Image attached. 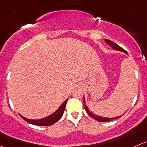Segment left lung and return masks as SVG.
<instances>
[{
	"mask_svg": "<svg viewBox=\"0 0 147 147\" xmlns=\"http://www.w3.org/2000/svg\"><path fill=\"white\" fill-rule=\"evenodd\" d=\"M105 42H106L107 44H108V45H110V46L112 48H113V49H115V50H117V51H121V52H123L124 53L127 54V52H126V51L124 50L123 49H122L121 47H119V45H116V43H114V42H113L112 41H110L108 40V39H105ZM128 55V54H127ZM83 102H84V108L85 109V111H86L87 113H88V115H89L90 116H91L92 118H93L94 119H95L96 121H100V122H108V121H113L115 120V119H119V118H120L121 116H118V117H115V118H105V117H102V116H98V115H95L94 114V113H92V112L90 111L89 110V108H88V107L86 105H85V98H83Z\"/></svg>",
	"mask_w": 147,
	"mask_h": 147,
	"instance_id": "left-lung-1",
	"label": "left lung"
}]
</instances>
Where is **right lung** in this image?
I'll use <instances>...</instances> for the list:
<instances>
[{
	"label": "right lung",
	"mask_w": 147,
	"mask_h": 147,
	"mask_svg": "<svg viewBox=\"0 0 147 147\" xmlns=\"http://www.w3.org/2000/svg\"><path fill=\"white\" fill-rule=\"evenodd\" d=\"M67 100L68 98L64 101L63 103L58 108V109L57 110L55 113L49 115V116H47L46 118L37 119V120H33V119H26V118L24 117V116H22L21 115H20V116H21V118H22L24 120H25L26 121L31 123V124L36 125V126H50V125H52L55 123H56L57 121H58L61 119V117H62V115H63L64 111H65Z\"/></svg>",
	"instance_id": "1"
}]
</instances>
